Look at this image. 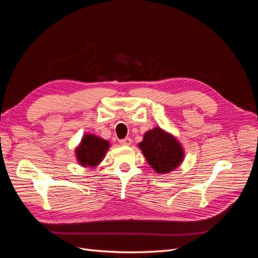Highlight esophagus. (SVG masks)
Here are the masks:
<instances>
[{"label": "esophagus", "mask_w": 258, "mask_h": 258, "mask_svg": "<svg viewBox=\"0 0 258 258\" xmlns=\"http://www.w3.org/2000/svg\"><path fill=\"white\" fill-rule=\"evenodd\" d=\"M119 143L121 144V145H130L131 143H132V140L130 139V138H124V139H122V140H120L119 141Z\"/></svg>", "instance_id": "obj_1"}]
</instances>
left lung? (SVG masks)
I'll return each instance as SVG.
<instances>
[{"label": "left lung", "mask_w": 258, "mask_h": 258, "mask_svg": "<svg viewBox=\"0 0 258 258\" xmlns=\"http://www.w3.org/2000/svg\"><path fill=\"white\" fill-rule=\"evenodd\" d=\"M150 166L159 174H165L176 169L183 161V148L177 140L161 128L148 130L139 143Z\"/></svg>", "instance_id": "1"}]
</instances>
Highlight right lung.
<instances>
[{
    "label": "right lung",
    "instance_id": "obj_1",
    "mask_svg": "<svg viewBox=\"0 0 258 258\" xmlns=\"http://www.w3.org/2000/svg\"><path fill=\"white\" fill-rule=\"evenodd\" d=\"M110 143L93 135H86L76 148V157L84 167H96L102 161Z\"/></svg>",
    "mask_w": 258,
    "mask_h": 258
}]
</instances>
